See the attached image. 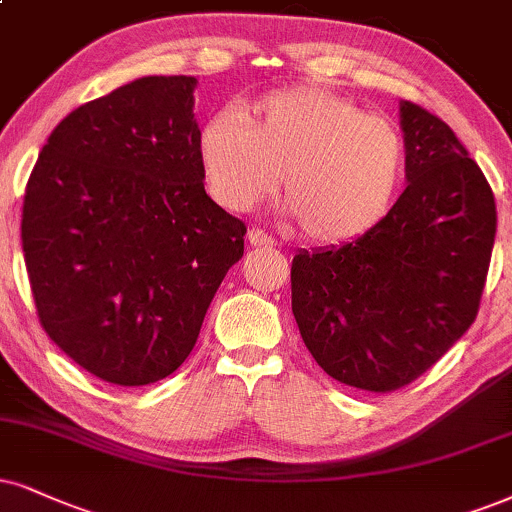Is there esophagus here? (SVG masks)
Here are the masks:
<instances>
[{"instance_id":"esophagus-1","label":"esophagus","mask_w":512,"mask_h":512,"mask_svg":"<svg viewBox=\"0 0 512 512\" xmlns=\"http://www.w3.org/2000/svg\"><path fill=\"white\" fill-rule=\"evenodd\" d=\"M248 243L252 245V248H274V238L264 234L262 229H248Z\"/></svg>"}]
</instances>
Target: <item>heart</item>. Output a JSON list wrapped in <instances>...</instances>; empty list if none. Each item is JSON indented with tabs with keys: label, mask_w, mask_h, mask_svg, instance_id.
I'll return each mask as SVG.
<instances>
[{
	"label": "heart",
	"mask_w": 512,
	"mask_h": 512,
	"mask_svg": "<svg viewBox=\"0 0 512 512\" xmlns=\"http://www.w3.org/2000/svg\"><path fill=\"white\" fill-rule=\"evenodd\" d=\"M205 189L229 212L255 208L276 189L314 243L364 236L390 210L406 167L399 129L352 99L319 87L269 92L200 127Z\"/></svg>",
	"instance_id": "heart-1"
}]
</instances>
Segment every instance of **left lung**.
Masks as SVG:
<instances>
[{"instance_id": "left-lung-1", "label": "left lung", "mask_w": 512, "mask_h": 512, "mask_svg": "<svg viewBox=\"0 0 512 512\" xmlns=\"http://www.w3.org/2000/svg\"><path fill=\"white\" fill-rule=\"evenodd\" d=\"M406 186L392 210L331 248L300 250L290 286L323 371L366 392L409 385L477 316L496 236L491 186L451 127L399 103Z\"/></svg>"}]
</instances>
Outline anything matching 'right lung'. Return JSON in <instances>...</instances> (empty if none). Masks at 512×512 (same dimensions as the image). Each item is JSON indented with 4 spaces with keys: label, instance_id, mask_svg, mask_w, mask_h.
Returning a JSON list of instances; mask_svg holds the SVG:
<instances>
[{
    "label": "right lung",
    "instance_id": "right-lung-1",
    "mask_svg": "<svg viewBox=\"0 0 512 512\" xmlns=\"http://www.w3.org/2000/svg\"><path fill=\"white\" fill-rule=\"evenodd\" d=\"M189 75H148L49 134L23 200L25 269L42 328L106 383L184 364L245 224L205 193Z\"/></svg>",
    "mask_w": 512,
    "mask_h": 512
}]
</instances>
